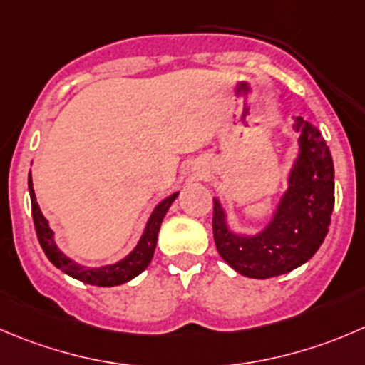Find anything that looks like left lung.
Returning a JSON list of instances; mask_svg holds the SVG:
<instances>
[{"mask_svg": "<svg viewBox=\"0 0 365 365\" xmlns=\"http://www.w3.org/2000/svg\"><path fill=\"white\" fill-rule=\"evenodd\" d=\"M299 157L289 176V190L271 225L255 237L228 230L219 201H214V240L222 260L242 277L265 280L299 267L314 257L330 226L335 203L334 160L319 130L296 119Z\"/></svg>", "mask_w": 365, "mask_h": 365, "instance_id": "obj_1", "label": "left lung"}]
</instances>
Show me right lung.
<instances>
[{
    "label": "right lung",
    "instance_id": "1",
    "mask_svg": "<svg viewBox=\"0 0 365 365\" xmlns=\"http://www.w3.org/2000/svg\"><path fill=\"white\" fill-rule=\"evenodd\" d=\"M28 189H30L31 217H34L35 232H37V239L38 242H41L42 250H44L46 257L49 258V262H51L55 267H58L60 271H63L66 274H69V277L76 278V280L83 282V284L98 285V287H114V285L126 284V282L135 278L137 274H140V272L150 265L155 253V246H157L158 230H160L162 219H164L165 212L169 210L173 201L178 196V192H175L173 196L165 197L162 203L157 205V208H155L153 214H151L150 221H148L143 237H140L139 244H137L135 250H133L128 257L123 258L121 262H118V264L114 265H105V267L94 269L83 267V265L76 264V262L67 258L66 255L56 247L51 228L48 226V221L44 219L37 201H35L34 185H31V173L28 175Z\"/></svg>",
    "mask_w": 365,
    "mask_h": 365
}]
</instances>
